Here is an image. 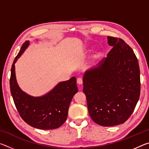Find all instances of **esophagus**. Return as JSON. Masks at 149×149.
<instances>
[{
    "label": "esophagus",
    "mask_w": 149,
    "mask_h": 149,
    "mask_svg": "<svg viewBox=\"0 0 149 149\" xmlns=\"http://www.w3.org/2000/svg\"><path fill=\"white\" fill-rule=\"evenodd\" d=\"M77 84H79V85L82 84H83V79H82V78L78 77L77 79Z\"/></svg>",
    "instance_id": "1"
}]
</instances>
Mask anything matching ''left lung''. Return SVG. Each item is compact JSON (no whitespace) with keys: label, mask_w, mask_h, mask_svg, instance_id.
Wrapping results in <instances>:
<instances>
[{"label":"left lung","mask_w":149,"mask_h":149,"mask_svg":"<svg viewBox=\"0 0 149 149\" xmlns=\"http://www.w3.org/2000/svg\"><path fill=\"white\" fill-rule=\"evenodd\" d=\"M112 49L97 68L84 76V89L91 118L100 125L122 124L140 97V70L133 49L123 39L108 37Z\"/></svg>","instance_id":"1"}]
</instances>
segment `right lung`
<instances>
[{
    "label": "right lung",
    "instance_id": "add662e5",
    "mask_svg": "<svg viewBox=\"0 0 149 149\" xmlns=\"http://www.w3.org/2000/svg\"><path fill=\"white\" fill-rule=\"evenodd\" d=\"M28 45L29 41L24 42L12 65L10 87L14 102L19 116L28 125L39 130L56 129L66 120L70 102L78 91L76 78L60 83L41 97L27 95L17 85L14 64Z\"/></svg>",
    "mask_w": 149,
    "mask_h": 149
}]
</instances>
